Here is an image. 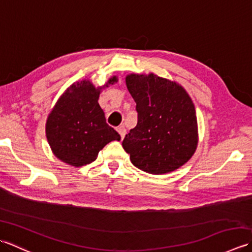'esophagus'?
I'll list each match as a JSON object with an SVG mask.
<instances>
[{
  "mask_svg": "<svg viewBox=\"0 0 252 252\" xmlns=\"http://www.w3.org/2000/svg\"><path fill=\"white\" fill-rule=\"evenodd\" d=\"M117 131H118V133H119L120 134V136H121V138H123L126 136V127L123 126H119L117 129Z\"/></svg>",
  "mask_w": 252,
  "mask_h": 252,
  "instance_id": "esophagus-1",
  "label": "esophagus"
}]
</instances>
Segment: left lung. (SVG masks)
Returning a JSON list of instances; mask_svg holds the SVG:
<instances>
[{
	"label": "left lung",
	"instance_id": "obj_1",
	"mask_svg": "<svg viewBox=\"0 0 252 252\" xmlns=\"http://www.w3.org/2000/svg\"><path fill=\"white\" fill-rule=\"evenodd\" d=\"M126 88L136 103L137 125L122 142L136 168L163 174L180 168L198 142L195 107L186 91L151 73L130 74Z\"/></svg>",
	"mask_w": 252,
	"mask_h": 252
}]
</instances>
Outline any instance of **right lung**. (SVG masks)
Here are the masks:
<instances>
[{"instance_id":"right-lung-1","label":"right lung","mask_w":252,"mask_h":252,"mask_svg":"<svg viewBox=\"0 0 252 252\" xmlns=\"http://www.w3.org/2000/svg\"><path fill=\"white\" fill-rule=\"evenodd\" d=\"M117 82L111 78L108 84ZM99 90L89 81L72 84L49 115L46 137L55 156L73 167L87 165L97 158L99 151L121 137L107 125L98 104Z\"/></svg>"}]
</instances>
